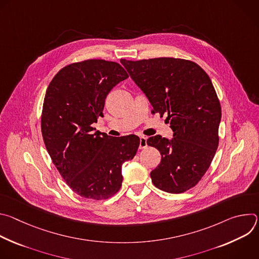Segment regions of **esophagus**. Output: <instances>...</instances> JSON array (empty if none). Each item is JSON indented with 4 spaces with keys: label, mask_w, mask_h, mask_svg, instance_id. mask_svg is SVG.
Returning a JSON list of instances; mask_svg holds the SVG:
<instances>
[{
    "label": "esophagus",
    "mask_w": 259,
    "mask_h": 259,
    "mask_svg": "<svg viewBox=\"0 0 259 259\" xmlns=\"http://www.w3.org/2000/svg\"><path fill=\"white\" fill-rule=\"evenodd\" d=\"M147 138L144 136H140L139 138V150H143L147 146Z\"/></svg>",
    "instance_id": "obj_1"
}]
</instances>
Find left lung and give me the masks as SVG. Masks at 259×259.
Instances as JSON below:
<instances>
[{"label": "left lung", "instance_id": "1", "mask_svg": "<svg viewBox=\"0 0 259 259\" xmlns=\"http://www.w3.org/2000/svg\"><path fill=\"white\" fill-rule=\"evenodd\" d=\"M131 79L149 98L154 112L167 115L173 138L156 135L147 144L162 159L151 172L158 189L186 192L201 180L218 146L221 107L206 71L197 63L172 57L121 59Z\"/></svg>", "mask_w": 259, "mask_h": 259}]
</instances>
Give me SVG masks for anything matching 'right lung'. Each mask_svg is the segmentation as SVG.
<instances>
[{"label":"right lung","instance_id":"right-lung-1","mask_svg":"<svg viewBox=\"0 0 259 259\" xmlns=\"http://www.w3.org/2000/svg\"><path fill=\"white\" fill-rule=\"evenodd\" d=\"M117 62L89 59L61 68L50 82L41 128L46 149L67 186L79 196L104 200L121 189L122 165L132 160L139 137L93 133L107 94L128 78Z\"/></svg>","mask_w":259,"mask_h":259}]
</instances>
